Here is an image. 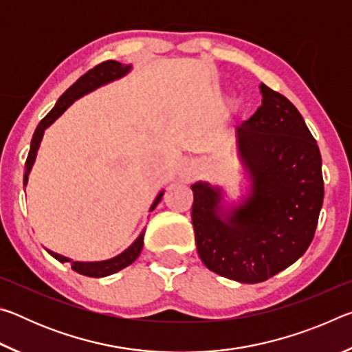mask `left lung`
Wrapping results in <instances>:
<instances>
[{
  "instance_id": "1",
  "label": "left lung",
  "mask_w": 352,
  "mask_h": 352,
  "mask_svg": "<svg viewBox=\"0 0 352 352\" xmlns=\"http://www.w3.org/2000/svg\"><path fill=\"white\" fill-rule=\"evenodd\" d=\"M262 105L237 127L252 180L242 205L222 214L219 188L192 184L197 253L220 276L254 284L301 258L314 239L324 197L321 155L290 100L261 83Z\"/></svg>"
}]
</instances>
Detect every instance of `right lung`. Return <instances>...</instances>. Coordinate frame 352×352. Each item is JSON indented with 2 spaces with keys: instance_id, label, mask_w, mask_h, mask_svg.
I'll return each instance as SVG.
<instances>
[{
  "instance_id": "1",
  "label": "right lung",
  "mask_w": 352,
  "mask_h": 352,
  "mask_svg": "<svg viewBox=\"0 0 352 352\" xmlns=\"http://www.w3.org/2000/svg\"><path fill=\"white\" fill-rule=\"evenodd\" d=\"M130 71L129 65H122L116 60H107L96 65V67L91 68L90 71H87L85 74L82 77H79L73 85H71L67 91H65L60 98H58L57 104L54 105V109H52L47 115L41 119L40 124L35 129L34 136H32V141H31V148H29V153H28V158H26V170H25V178H23V183H25V186L28 184V177H29V172H31L32 164L35 162V157H37V151H38V146H40V141L43 138V133H45V129L50 127L52 122L56 121V119L62 115V113L68 109V107L74 102L77 98L83 96V94L90 93L93 90H96L98 87L104 85V83H109L115 79H119V77H122L124 74H127ZM163 197V192L158 194V197L155 199L153 205L151 208V211L153 210L155 206L160 204V200ZM142 245H144V231L138 236V239H136L132 245H130L126 252L121 253L116 258L109 259V261H100V262H76V261H71L68 258H65V256L57 254L54 252H50L51 256H54L57 261L60 262H71V269L74 272L80 273V275H85V276H91V278H102V276H109L113 275V273H116L119 270L126 269L127 265L132 264L133 261H136L138 258Z\"/></svg>"
}]
</instances>
